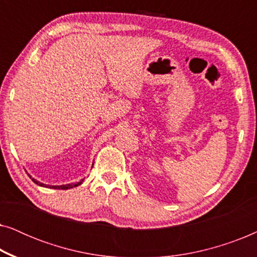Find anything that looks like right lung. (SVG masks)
I'll return each instance as SVG.
<instances>
[{
	"label": "right lung",
	"mask_w": 257,
	"mask_h": 257,
	"mask_svg": "<svg viewBox=\"0 0 257 257\" xmlns=\"http://www.w3.org/2000/svg\"><path fill=\"white\" fill-rule=\"evenodd\" d=\"M30 178H31V177H30ZM31 179H33V181H34L36 185H38V186H42V187H48V188H54V189H70V188L77 187V186L82 185L83 181H84V179H82V180H80V181H78V182H73V184H66V185H61V186H50V185H44V184H42V182L37 181L36 179H34V178H31Z\"/></svg>",
	"instance_id": "obj_1"
}]
</instances>
